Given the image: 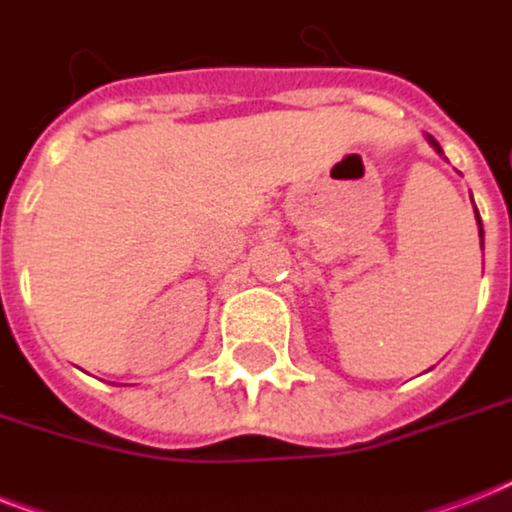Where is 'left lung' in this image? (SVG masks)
<instances>
[{
	"label": "left lung",
	"mask_w": 512,
	"mask_h": 512,
	"mask_svg": "<svg viewBox=\"0 0 512 512\" xmlns=\"http://www.w3.org/2000/svg\"><path fill=\"white\" fill-rule=\"evenodd\" d=\"M428 143H430V146H433V148H436L438 154H444V151H441V146H438L436 140H433V138H428ZM476 217H478V212H476ZM478 225H481V220H478ZM481 236H484V231H481ZM481 247H484V241H481Z\"/></svg>",
	"instance_id": "8db88e82"
}]
</instances>
